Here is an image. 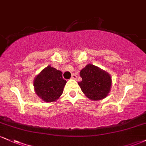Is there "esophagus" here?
I'll return each mask as SVG.
<instances>
[{
  "label": "esophagus",
  "mask_w": 146,
  "mask_h": 146,
  "mask_svg": "<svg viewBox=\"0 0 146 146\" xmlns=\"http://www.w3.org/2000/svg\"><path fill=\"white\" fill-rule=\"evenodd\" d=\"M77 78H78V77H77V75L75 74H73L71 76V79H73V80H77Z\"/></svg>",
  "instance_id": "obj_1"
}]
</instances>
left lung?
<instances>
[{"instance_id":"obj_1","label":"left lung","mask_w":146,"mask_h":146,"mask_svg":"<svg viewBox=\"0 0 146 146\" xmlns=\"http://www.w3.org/2000/svg\"><path fill=\"white\" fill-rule=\"evenodd\" d=\"M80 75L82 80L78 84L87 98L98 101L108 96L112 86V78L109 73L88 64L80 71Z\"/></svg>"}]
</instances>
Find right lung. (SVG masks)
Instances as JSON below:
<instances>
[{"mask_svg":"<svg viewBox=\"0 0 146 146\" xmlns=\"http://www.w3.org/2000/svg\"><path fill=\"white\" fill-rule=\"evenodd\" d=\"M66 83L62 71L48 65L36 75L33 80V86L36 94L43 102L48 103L60 98Z\"/></svg>","mask_w":146,"mask_h":146,"instance_id":"right-lung-1","label":"right lung"}]
</instances>
